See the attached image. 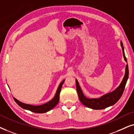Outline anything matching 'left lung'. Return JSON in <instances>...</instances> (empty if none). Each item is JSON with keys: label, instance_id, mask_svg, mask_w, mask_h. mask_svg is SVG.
Segmentation results:
<instances>
[{"label": "left lung", "instance_id": "1", "mask_svg": "<svg viewBox=\"0 0 134 134\" xmlns=\"http://www.w3.org/2000/svg\"><path fill=\"white\" fill-rule=\"evenodd\" d=\"M121 46L122 48V54L124 60H125L126 62H127V59H126L125 54H124L123 44L121 41ZM128 78H129V68H128V65L127 64V65L126 66L125 74H124V78H123L120 85L112 92L104 94V95L102 96L99 98H92V99L86 97L84 95L83 92L82 91L81 88H80L79 83H78V80L76 79V91H77L80 100L85 106L94 110L104 109V108H107L108 107L113 105L119 100L121 96L122 95Z\"/></svg>", "mask_w": 134, "mask_h": 134}]
</instances>
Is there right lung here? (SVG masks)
<instances>
[{"label":"right lung","instance_id":"1","mask_svg":"<svg viewBox=\"0 0 134 134\" xmlns=\"http://www.w3.org/2000/svg\"><path fill=\"white\" fill-rule=\"evenodd\" d=\"M64 81H65V80H63V81L60 83V85H59L54 97H53L51 100H49V102H48L44 103V104L43 105H32L31 104H27V103L21 102L19 101L18 100H17L15 97H14V100H15V101L16 102V103L19 106H20L21 108H24L25 110H29V111L34 112V113H46V112H48L49 111V110H52L53 108H54L55 106H56V105L58 103L59 101L60 92V91H61L62 85H63Z\"/></svg>","mask_w":134,"mask_h":134}]
</instances>
